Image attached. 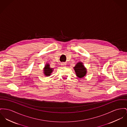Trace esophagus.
<instances>
[{"label": "esophagus", "instance_id": "34e87169", "mask_svg": "<svg viewBox=\"0 0 127 127\" xmlns=\"http://www.w3.org/2000/svg\"><path fill=\"white\" fill-rule=\"evenodd\" d=\"M61 65H62V66H66V64L65 63H62V64H61Z\"/></svg>", "mask_w": 127, "mask_h": 127}]
</instances>
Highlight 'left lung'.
<instances>
[{
  "mask_svg": "<svg viewBox=\"0 0 127 127\" xmlns=\"http://www.w3.org/2000/svg\"><path fill=\"white\" fill-rule=\"evenodd\" d=\"M76 75L78 77L81 78L84 77L87 72V68L85 67L82 62H78L74 67Z\"/></svg>",
  "mask_w": 127,
  "mask_h": 127,
  "instance_id": "obj_1",
  "label": "left lung"
}]
</instances>
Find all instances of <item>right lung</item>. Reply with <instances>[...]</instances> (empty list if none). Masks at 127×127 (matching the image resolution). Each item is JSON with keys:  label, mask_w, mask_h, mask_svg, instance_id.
<instances>
[{"label": "right lung", "mask_w": 127, "mask_h": 127, "mask_svg": "<svg viewBox=\"0 0 127 127\" xmlns=\"http://www.w3.org/2000/svg\"><path fill=\"white\" fill-rule=\"evenodd\" d=\"M53 71V68L50 67V65L49 64H46L44 68L43 74L46 76H50Z\"/></svg>", "instance_id": "obj_1"}]
</instances>
